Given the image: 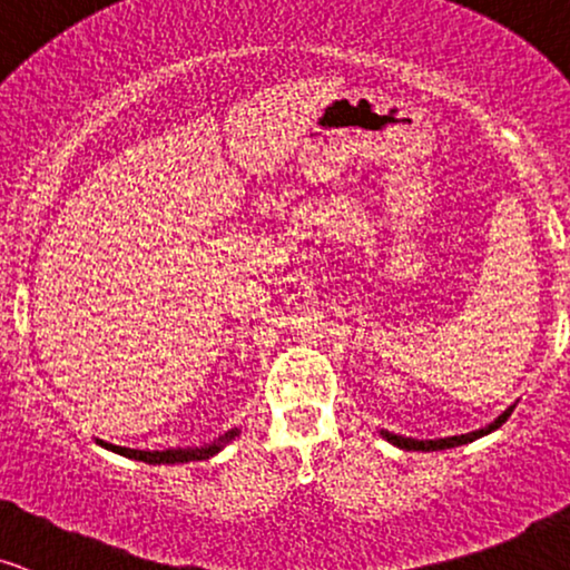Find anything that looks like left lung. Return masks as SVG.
I'll return each instance as SVG.
<instances>
[{
    "label": "left lung",
    "instance_id": "obj_1",
    "mask_svg": "<svg viewBox=\"0 0 570 570\" xmlns=\"http://www.w3.org/2000/svg\"><path fill=\"white\" fill-rule=\"evenodd\" d=\"M512 410H515V404L508 406V410H504L500 417H497L494 423H489L487 428H479V431L460 433V435H446V439H412V435H399L391 431H381V435L389 441V444L406 449V452H439V449H454V446L470 444V441H475V439H481V435H489L491 431H497V428H502L504 420L510 417Z\"/></svg>",
    "mask_w": 570,
    "mask_h": 570
}]
</instances>
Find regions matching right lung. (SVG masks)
<instances>
[{
    "instance_id": "add662e5",
    "label": "right lung",
    "mask_w": 570,
    "mask_h": 570,
    "mask_svg": "<svg viewBox=\"0 0 570 570\" xmlns=\"http://www.w3.org/2000/svg\"><path fill=\"white\" fill-rule=\"evenodd\" d=\"M237 435H240V428H232L224 435H219L216 441H210V444H203V446H177V449H164V452H142V449H126V446H116V444H108V441H100L97 439V444L110 449V452L121 454V456H129V460H139V462H147V465H177V462H198V460H210L214 454H219L224 446L229 444V441H235Z\"/></svg>"
}]
</instances>
